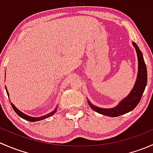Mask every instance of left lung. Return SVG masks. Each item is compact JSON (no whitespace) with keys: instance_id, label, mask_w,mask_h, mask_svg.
Masks as SVG:
<instances>
[{"instance_id":"8db88e82","label":"left lung","mask_w":153,"mask_h":153,"mask_svg":"<svg viewBox=\"0 0 153 153\" xmlns=\"http://www.w3.org/2000/svg\"><path fill=\"white\" fill-rule=\"evenodd\" d=\"M132 44L135 48L138 60V77H137L136 82L133 89L128 95V96L126 97L121 103H119L118 106L114 108H111V109H103V108L97 107L92 105L91 103H89V101H88L89 106L95 112L109 117H118L132 111L139 104L143 92H144L145 87L146 86V82H147V70H146V64L143 60L142 52L135 43H132Z\"/></svg>"}]
</instances>
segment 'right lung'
<instances>
[{"mask_svg": "<svg viewBox=\"0 0 153 153\" xmlns=\"http://www.w3.org/2000/svg\"><path fill=\"white\" fill-rule=\"evenodd\" d=\"M7 95H9V93H8V91H7ZM11 105H12V107L13 108L14 111H15V112H16V113L18 114V115H19L20 117H21V118H24V119L27 120V121H31V122H35V121H41V120H44V119H45V118H49V117H50L51 115H52L53 114H55V112H56V110H57V109L55 108V110L52 111V112H50V113L47 114V115H44V116H42V117H40V118H33V117H30V116H29V115H25V114H24L23 112H21L20 110H18V109H17V108L15 107V106L13 105V104H12V103H11Z\"/></svg>", "mask_w": 153, "mask_h": 153, "instance_id": "1", "label": "right lung"}]
</instances>
